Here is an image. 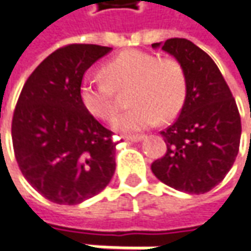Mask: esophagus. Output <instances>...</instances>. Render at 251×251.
<instances>
[{
  "mask_svg": "<svg viewBox=\"0 0 251 251\" xmlns=\"http://www.w3.org/2000/svg\"><path fill=\"white\" fill-rule=\"evenodd\" d=\"M143 139H144V136H142V134H136V136H126L125 137L126 142H132V143L142 142Z\"/></svg>",
  "mask_w": 251,
  "mask_h": 251,
  "instance_id": "1",
  "label": "esophagus"
}]
</instances>
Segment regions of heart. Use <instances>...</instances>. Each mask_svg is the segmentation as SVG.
<instances>
[{
  "label": "heart",
  "instance_id": "heart-1",
  "mask_svg": "<svg viewBox=\"0 0 251 251\" xmlns=\"http://www.w3.org/2000/svg\"><path fill=\"white\" fill-rule=\"evenodd\" d=\"M104 79H84L80 101L93 117L112 121L117 115L115 91H127L132 105L115 121L121 132H137L174 118L183 107L186 77L182 66L174 59L140 51L126 50L101 68Z\"/></svg>",
  "mask_w": 251,
  "mask_h": 251
}]
</instances>
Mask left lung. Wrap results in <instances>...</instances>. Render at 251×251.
<instances>
[{
    "mask_svg": "<svg viewBox=\"0 0 251 251\" xmlns=\"http://www.w3.org/2000/svg\"><path fill=\"white\" fill-rule=\"evenodd\" d=\"M172 55L186 77V99L179 118L161 134L165 155L151 164L162 183L189 195L217 186L236 160L242 134L238 105L211 56L192 41L154 43Z\"/></svg>",
    "mask_w": 251,
    "mask_h": 251,
    "instance_id": "left-lung-1",
    "label": "left lung"
}]
</instances>
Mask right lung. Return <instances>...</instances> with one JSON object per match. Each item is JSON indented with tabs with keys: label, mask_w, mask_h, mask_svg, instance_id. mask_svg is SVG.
Returning a JSON list of instances; mask_svg holds the SVG:
<instances>
[{
	"label": "right lung",
	"mask_w": 251,
	"mask_h": 251,
	"mask_svg": "<svg viewBox=\"0 0 251 251\" xmlns=\"http://www.w3.org/2000/svg\"><path fill=\"white\" fill-rule=\"evenodd\" d=\"M112 48L71 44L29 76L12 119L15 157L40 195L75 205L99 195L115 172L112 132L80 101L84 72Z\"/></svg>",
	"instance_id": "obj_1"
}]
</instances>
